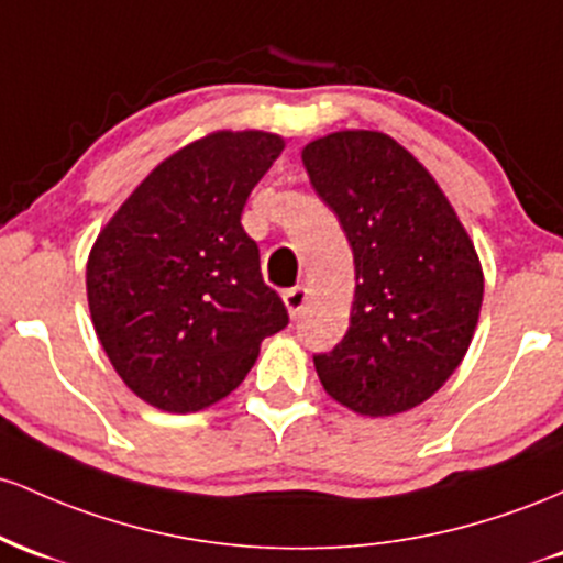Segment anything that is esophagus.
Segmentation results:
<instances>
[{
	"mask_svg": "<svg viewBox=\"0 0 563 563\" xmlns=\"http://www.w3.org/2000/svg\"><path fill=\"white\" fill-rule=\"evenodd\" d=\"M282 298H284V306H287V313L292 316V319H298V316L302 313V308H306V302H308V289L306 287H292V289H287Z\"/></svg>",
	"mask_w": 563,
	"mask_h": 563,
	"instance_id": "1",
	"label": "esophagus"
}]
</instances>
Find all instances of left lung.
Masks as SVG:
<instances>
[{
	"mask_svg": "<svg viewBox=\"0 0 563 563\" xmlns=\"http://www.w3.org/2000/svg\"><path fill=\"white\" fill-rule=\"evenodd\" d=\"M353 250L351 324L313 356L327 396L364 418L428 401L471 349L484 271L468 231L422 164L377 130H340L302 148Z\"/></svg>",
	"mask_w": 563,
	"mask_h": 563,
	"instance_id": "left-lung-1",
	"label": "left lung"
}]
</instances>
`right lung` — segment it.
Segmentation results:
<instances>
[{"mask_svg":"<svg viewBox=\"0 0 563 563\" xmlns=\"http://www.w3.org/2000/svg\"><path fill=\"white\" fill-rule=\"evenodd\" d=\"M284 137L214 130L156 164L87 257L95 334L124 385L162 412L223 401L289 321L242 229Z\"/></svg>","mask_w":563,"mask_h":563,"instance_id":"1","label":"right lung"}]
</instances>
